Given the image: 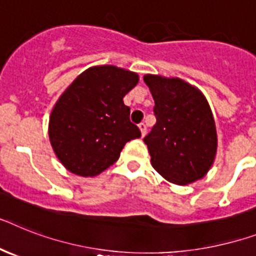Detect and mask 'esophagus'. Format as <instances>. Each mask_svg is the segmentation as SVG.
I'll return each mask as SVG.
<instances>
[{"instance_id": "esophagus-1", "label": "esophagus", "mask_w": 256, "mask_h": 256, "mask_svg": "<svg viewBox=\"0 0 256 256\" xmlns=\"http://www.w3.org/2000/svg\"><path fill=\"white\" fill-rule=\"evenodd\" d=\"M138 126H139V130H140V132H142V136H144V134H146V132H147L146 124H144V122H140Z\"/></svg>"}]
</instances>
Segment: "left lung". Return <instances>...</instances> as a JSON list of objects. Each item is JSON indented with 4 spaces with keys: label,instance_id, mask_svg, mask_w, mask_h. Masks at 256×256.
I'll use <instances>...</instances> for the list:
<instances>
[{
    "label": "left lung",
    "instance_id": "8db88e82",
    "mask_svg": "<svg viewBox=\"0 0 256 256\" xmlns=\"http://www.w3.org/2000/svg\"><path fill=\"white\" fill-rule=\"evenodd\" d=\"M143 80L155 101L156 124L143 138L152 167L178 186L204 178L217 151L216 124L208 101L180 78L146 74Z\"/></svg>",
    "mask_w": 256,
    "mask_h": 256
}]
</instances>
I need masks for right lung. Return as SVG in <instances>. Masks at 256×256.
<instances>
[{"instance_id": "add662e5", "label": "right lung", "mask_w": 256, "mask_h": 256, "mask_svg": "<svg viewBox=\"0 0 256 256\" xmlns=\"http://www.w3.org/2000/svg\"><path fill=\"white\" fill-rule=\"evenodd\" d=\"M138 74L114 66L84 70L60 96L50 117V140L68 171L96 176L118 160L140 130L130 121L124 97L138 84Z\"/></svg>"}]
</instances>
